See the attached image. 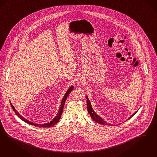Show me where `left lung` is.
<instances>
[{"instance_id": "8db88e82", "label": "left lung", "mask_w": 157, "mask_h": 157, "mask_svg": "<svg viewBox=\"0 0 157 157\" xmlns=\"http://www.w3.org/2000/svg\"><path fill=\"white\" fill-rule=\"evenodd\" d=\"M86 98H87V110H88V112L90 115L91 116V118L93 119V121H95V122H97L98 123H99V124H104V125L105 124V125H108V126H111V125H112V124H111L110 123H108V122L104 121L102 117H101L100 116L98 115L95 112V111L93 110V108H92V105H91V102H90V101L89 100V99H88L87 96H86ZM137 112V111H136V112H134L132 116H130L128 119H130L132 117H133V116Z\"/></svg>"}]
</instances>
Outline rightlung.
I'll use <instances>...</instances> for the list:
<instances>
[{
    "label": "right lung",
    "mask_w": 157,
    "mask_h": 157,
    "mask_svg": "<svg viewBox=\"0 0 157 157\" xmlns=\"http://www.w3.org/2000/svg\"><path fill=\"white\" fill-rule=\"evenodd\" d=\"M74 88V86H71V87L67 90V91H66V93H65L64 94V97L62 99V101L61 102V104L60 105V108H59V109L58 112L56 115V116H55V117L53 119L52 121H51L50 122H48L47 123H44V124H36V123H34L33 122H30L29 121L27 120L25 118H24V117L21 116L18 112L17 110L15 109L14 107L13 106V105L12 104L11 102H10V105H11V106H12V108H13V110H14V112H15V113L17 115L18 117L21 119L22 121H23L24 122L29 123L31 125H33V126H35L36 127H42V128H49V127H51L53 126L54 125H55L59 121L61 116H62V112H63V107H64V103H65V101L66 100V99L67 98V97L69 96V94L71 93V91L73 90V89Z\"/></svg>",
    "instance_id": "1"
}]
</instances>
